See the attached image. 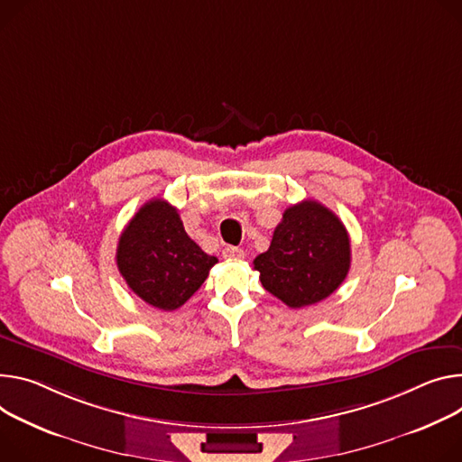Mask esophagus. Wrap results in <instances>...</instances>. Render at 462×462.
<instances>
[{"label":"esophagus","instance_id":"34e87169","mask_svg":"<svg viewBox=\"0 0 462 462\" xmlns=\"http://www.w3.org/2000/svg\"><path fill=\"white\" fill-rule=\"evenodd\" d=\"M223 258L225 260H243L245 253H243V248H239V246H226L223 250Z\"/></svg>","mask_w":462,"mask_h":462}]
</instances>
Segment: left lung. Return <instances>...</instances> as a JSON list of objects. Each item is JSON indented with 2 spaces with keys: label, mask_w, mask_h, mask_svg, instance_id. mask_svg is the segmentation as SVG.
<instances>
[{
  "label": "left lung",
  "mask_w": 462,
  "mask_h": 462,
  "mask_svg": "<svg viewBox=\"0 0 462 462\" xmlns=\"http://www.w3.org/2000/svg\"><path fill=\"white\" fill-rule=\"evenodd\" d=\"M350 258V237L341 219L308 199L285 209L254 269L271 295L299 310L328 299L345 282Z\"/></svg>",
  "instance_id": "1"
}]
</instances>
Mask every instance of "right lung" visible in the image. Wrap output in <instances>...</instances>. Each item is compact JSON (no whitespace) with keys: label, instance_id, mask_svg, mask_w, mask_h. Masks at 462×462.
Segmentation results:
<instances>
[{"label":"right lung","instance_id":"1","mask_svg":"<svg viewBox=\"0 0 462 462\" xmlns=\"http://www.w3.org/2000/svg\"><path fill=\"white\" fill-rule=\"evenodd\" d=\"M116 262L143 302L173 311L193 297L217 258L206 254L186 234L175 206L152 199L121 232Z\"/></svg>","mask_w":462,"mask_h":462}]
</instances>
